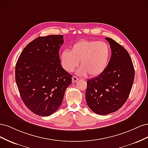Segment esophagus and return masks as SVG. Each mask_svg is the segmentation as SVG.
Listing matches in <instances>:
<instances>
[{"mask_svg": "<svg viewBox=\"0 0 148 148\" xmlns=\"http://www.w3.org/2000/svg\"><path fill=\"white\" fill-rule=\"evenodd\" d=\"M78 80V78L77 77H75V76H73V77H72V82L73 83H75L76 82H77Z\"/></svg>", "mask_w": 148, "mask_h": 148, "instance_id": "obj_1", "label": "esophagus"}]
</instances>
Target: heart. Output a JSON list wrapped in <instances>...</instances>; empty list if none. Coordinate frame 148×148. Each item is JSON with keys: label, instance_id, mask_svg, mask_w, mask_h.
I'll use <instances>...</instances> for the list:
<instances>
[{"label": "heart", "instance_id": "1", "mask_svg": "<svg viewBox=\"0 0 148 148\" xmlns=\"http://www.w3.org/2000/svg\"><path fill=\"white\" fill-rule=\"evenodd\" d=\"M111 57L110 46L105 42L95 40H79L71 47L70 52L64 51L61 53L62 66L71 72L78 65L80 75L88 74L96 77L102 74L109 64Z\"/></svg>", "mask_w": 148, "mask_h": 148}]
</instances>
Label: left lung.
<instances>
[{"instance_id": "1", "label": "left lung", "mask_w": 148, "mask_h": 148, "mask_svg": "<svg viewBox=\"0 0 148 148\" xmlns=\"http://www.w3.org/2000/svg\"><path fill=\"white\" fill-rule=\"evenodd\" d=\"M111 57L105 71L88 79L86 91V103L94 112L106 115L115 112L127 101L135 78V70L128 52L110 38Z\"/></svg>"}]
</instances>
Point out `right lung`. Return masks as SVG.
<instances>
[{
	"label": "right lung",
	"instance_id": "right-lung-1",
	"mask_svg": "<svg viewBox=\"0 0 148 148\" xmlns=\"http://www.w3.org/2000/svg\"><path fill=\"white\" fill-rule=\"evenodd\" d=\"M64 36H39L26 46L15 66V81L22 101L33 113L53 114L61 105L72 75L60 64Z\"/></svg>",
	"mask_w": 148,
	"mask_h": 148
}]
</instances>
